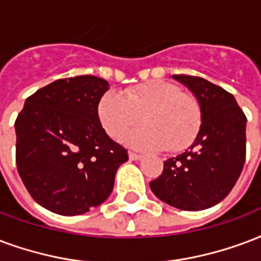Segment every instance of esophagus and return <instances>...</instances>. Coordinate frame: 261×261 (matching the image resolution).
Returning <instances> with one entry per match:
<instances>
[{
    "mask_svg": "<svg viewBox=\"0 0 261 261\" xmlns=\"http://www.w3.org/2000/svg\"><path fill=\"white\" fill-rule=\"evenodd\" d=\"M128 158H130V160H141L142 155H138V153H134V152H128Z\"/></svg>",
    "mask_w": 261,
    "mask_h": 261,
    "instance_id": "1",
    "label": "esophagus"
}]
</instances>
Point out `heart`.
<instances>
[{
  "label": "heart",
  "instance_id": "b5f03b06",
  "mask_svg": "<svg viewBox=\"0 0 261 261\" xmlns=\"http://www.w3.org/2000/svg\"><path fill=\"white\" fill-rule=\"evenodd\" d=\"M98 117L106 134L115 140L141 121L145 123L146 127L123 138L128 146L177 152L195 140L202 111L192 94L182 92L173 83L152 80L127 90L124 96L106 92L98 103Z\"/></svg>",
  "mask_w": 261,
  "mask_h": 261
}]
</instances>
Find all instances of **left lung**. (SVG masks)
<instances>
[{
    "instance_id": "obj_1",
    "label": "left lung",
    "mask_w": 261,
    "mask_h": 261,
    "mask_svg": "<svg viewBox=\"0 0 261 261\" xmlns=\"http://www.w3.org/2000/svg\"><path fill=\"white\" fill-rule=\"evenodd\" d=\"M200 105V128L184 153L165 162L152 192L179 210L209 209L231 192L244 169L246 116L232 94L202 77L174 74Z\"/></svg>"
}]
</instances>
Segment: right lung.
<instances>
[{
  "mask_svg": "<svg viewBox=\"0 0 261 261\" xmlns=\"http://www.w3.org/2000/svg\"><path fill=\"white\" fill-rule=\"evenodd\" d=\"M108 90L95 76L61 79L29 96L15 121L19 175L52 213L77 216L103 203L128 159L98 117Z\"/></svg>",
  "mask_w": 261,
  "mask_h": 261,
  "instance_id": "right-lung-1",
  "label": "right lung"
}]
</instances>
